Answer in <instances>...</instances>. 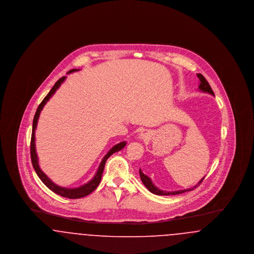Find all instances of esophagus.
Instances as JSON below:
<instances>
[{"instance_id":"esophagus-1","label":"esophagus","mask_w":254,"mask_h":254,"mask_svg":"<svg viewBox=\"0 0 254 254\" xmlns=\"http://www.w3.org/2000/svg\"><path fill=\"white\" fill-rule=\"evenodd\" d=\"M149 132L148 131H146V130H144V131H142V132L140 133L139 134V137L141 138V139H144V140H145V139H148L149 138Z\"/></svg>"}]
</instances>
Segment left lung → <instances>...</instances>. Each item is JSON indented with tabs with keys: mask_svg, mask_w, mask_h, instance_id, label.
<instances>
[{
	"mask_svg": "<svg viewBox=\"0 0 254 254\" xmlns=\"http://www.w3.org/2000/svg\"><path fill=\"white\" fill-rule=\"evenodd\" d=\"M197 77L199 78V80H200V85H199V89L200 90H202L203 92H206V93H209V94H211V95H213L214 96V92H213V90L211 89V87H210V85L209 84L207 83V81L205 80V77L202 75V74H197ZM139 173H140V177H141V180L143 182V184L145 185V188L151 192V193L156 194V195H164V196H167V195H176V194H181L184 193V192H186V191H190V190H192L193 189H195L199 184H201L203 180H204V178H202L201 179V181L198 183V185H196L195 187L193 188H191V189H187V190H177V191H164V190H160V189H158L157 187L152 183L151 181V179L148 177V176H146L145 173H143V171L141 170V169H139Z\"/></svg>",
	"mask_w": 254,
	"mask_h": 254,
	"instance_id": "left-lung-1",
	"label": "left lung"
}]
</instances>
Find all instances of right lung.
I'll return each mask as SVG.
<instances>
[{"label": "right lung", "instance_id": "1", "mask_svg": "<svg viewBox=\"0 0 254 254\" xmlns=\"http://www.w3.org/2000/svg\"><path fill=\"white\" fill-rule=\"evenodd\" d=\"M77 70H79V69H71V70L68 71V73L74 72V71H77ZM65 78L66 77L64 76L55 83V85H53V87L50 89L49 94L45 97V99L42 101V103L39 105V107L37 109L36 113H35V116H34V119H33V125H32V134H31V142H30V155H31L32 166L36 171L37 175L39 176V178L49 188L50 190H52L53 192L61 195L63 197H65V198L78 199V198H82V197H85L86 195L91 193L96 189L97 187L99 186V184H100L101 179H102V174H103V171L105 169V165H106L107 160L113 153H115V152L121 150L122 148H124L125 145H127V143L121 142V143L114 145L113 147H111V149L105 155V157L103 158L101 164L99 165V168L97 169L94 177L90 181L87 182L86 184L79 187V188H74V189L63 188V187H60V186L54 184L53 182L49 179V177L42 171V169H40V166H39L38 156H37L36 153V146H35V130H36L37 123H38V119H39V116H40V113H41L42 109L45 107V105L48 103L49 99L56 92V90L59 88L61 84L64 83Z\"/></svg>", "mask_w": 254, "mask_h": 254}]
</instances>
